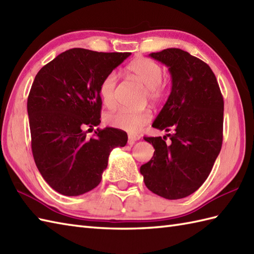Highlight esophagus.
Listing matches in <instances>:
<instances>
[{"instance_id": "34e87169", "label": "esophagus", "mask_w": 254, "mask_h": 254, "mask_svg": "<svg viewBox=\"0 0 254 254\" xmlns=\"http://www.w3.org/2000/svg\"><path fill=\"white\" fill-rule=\"evenodd\" d=\"M139 138H141L139 135H135V134H128V144L133 145L136 141H138Z\"/></svg>"}]
</instances>
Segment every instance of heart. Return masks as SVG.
<instances>
[{"label":"heart","instance_id":"heart-1","mask_svg":"<svg viewBox=\"0 0 254 254\" xmlns=\"http://www.w3.org/2000/svg\"><path fill=\"white\" fill-rule=\"evenodd\" d=\"M127 71L147 88L150 100H158L165 95L166 86L161 83L164 71L158 63L147 58H137L127 65ZM118 75L116 72L107 74L99 85L100 99L107 108L116 107V88ZM148 110L120 109L106 117V122L110 127L123 130L131 134L137 133L150 121Z\"/></svg>","mask_w":254,"mask_h":254}]
</instances>
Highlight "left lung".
Listing matches in <instances>:
<instances>
[{"label": "left lung", "instance_id": "obj_1", "mask_svg": "<svg viewBox=\"0 0 254 254\" xmlns=\"http://www.w3.org/2000/svg\"><path fill=\"white\" fill-rule=\"evenodd\" d=\"M150 58L168 67L171 91L153 127L172 134L144 137L155 148L141 166L145 186L157 195L178 199L195 192L207 179L222 148L224 99L206 63L187 51L169 48Z\"/></svg>", "mask_w": 254, "mask_h": 254}]
</instances>
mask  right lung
<instances>
[{
	"label": "right lung",
	"mask_w": 254,
	"mask_h": 254,
	"mask_svg": "<svg viewBox=\"0 0 254 254\" xmlns=\"http://www.w3.org/2000/svg\"><path fill=\"white\" fill-rule=\"evenodd\" d=\"M130 56L74 48L36 75L27 100L32 155L42 178L63 195L93 190L111 150L126 146L127 135L121 130L97 128L87 138L85 128L100 123L102 78Z\"/></svg>",
	"instance_id": "obj_1"
}]
</instances>
